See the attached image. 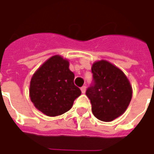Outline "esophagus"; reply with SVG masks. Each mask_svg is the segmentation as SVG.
I'll return each instance as SVG.
<instances>
[{"instance_id":"1","label":"esophagus","mask_w":154,"mask_h":154,"mask_svg":"<svg viewBox=\"0 0 154 154\" xmlns=\"http://www.w3.org/2000/svg\"><path fill=\"white\" fill-rule=\"evenodd\" d=\"M81 91H82V93H85V92H86V87L83 86L82 87H81Z\"/></svg>"}]
</instances>
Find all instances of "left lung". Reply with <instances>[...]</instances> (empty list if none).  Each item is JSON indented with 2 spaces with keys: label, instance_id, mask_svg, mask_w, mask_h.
Masks as SVG:
<instances>
[{
  "label": "left lung",
  "instance_id": "left-lung-1",
  "mask_svg": "<svg viewBox=\"0 0 154 154\" xmlns=\"http://www.w3.org/2000/svg\"><path fill=\"white\" fill-rule=\"evenodd\" d=\"M93 85L87 90L92 113L104 122H110L125 113L132 99L129 79L119 67L106 60L95 62L91 67Z\"/></svg>",
  "mask_w": 154,
  "mask_h": 154
}]
</instances>
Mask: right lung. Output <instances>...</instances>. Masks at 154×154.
<instances>
[{"mask_svg":"<svg viewBox=\"0 0 154 154\" xmlns=\"http://www.w3.org/2000/svg\"><path fill=\"white\" fill-rule=\"evenodd\" d=\"M69 62L54 55L44 62L32 76L29 97L35 108L48 116H57L70 110L82 91L74 85Z\"/></svg>","mask_w":154,"mask_h":154,"instance_id":"add662e5","label":"right lung"}]
</instances>
